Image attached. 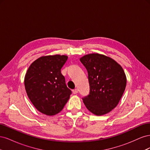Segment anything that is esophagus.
<instances>
[{"label":"esophagus","instance_id":"34e87169","mask_svg":"<svg viewBox=\"0 0 150 150\" xmlns=\"http://www.w3.org/2000/svg\"><path fill=\"white\" fill-rule=\"evenodd\" d=\"M72 93H73V94H77L78 93V89H74L72 90Z\"/></svg>","mask_w":150,"mask_h":150}]
</instances>
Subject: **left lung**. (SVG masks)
I'll use <instances>...</instances> for the list:
<instances>
[{
    "label": "left lung",
    "instance_id": "8db88e82",
    "mask_svg": "<svg viewBox=\"0 0 150 150\" xmlns=\"http://www.w3.org/2000/svg\"><path fill=\"white\" fill-rule=\"evenodd\" d=\"M88 74L89 93L83 98L88 110L101 116L113 110L125 90L126 78L122 67L111 58L90 54L80 58Z\"/></svg>",
    "mask_w": 150,
    "mask_h": 150
}]
</instances>
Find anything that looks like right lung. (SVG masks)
Returning a JSON list of instances; mask_svg holds the SVG:
<instances>
[{
  "label": "right lung",
  "mask_w": 150,
  "mask_h": 150,
  "mask_svg": "<svg viewBox=\"0 0 150 150\" xmlns=\"http://www.w3.org/2000/svg\"><path fill=\"white\" fill-rule=\"evenodd\" d=\"M67 59V56L61 55L40 57L26 72V93L35 108L43 114H57L69 99L72 91L61 72Z\"/></svg>",
  "instance_id": "add662e5"
}]
</instances>
